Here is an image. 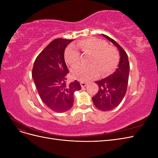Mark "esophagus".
Instances as JSON below:
<instances>
[{
	"mask_svg": "<svg viewBox=\"0 0 158 158\" xmlns=\"http://www.w3.org/2000/svg\"><path fill=\"white\" fill-rule=\"evenodd\" d=\"M80 84H81V86H82V88H84V87H85L88 85V83L87 82H81Z\"/></svg>",
	"mask_w": 158,
	"mask_h": 158,
	"instance_id": "esophagus-1",
	"label": "esophagus"
}]
</instances>
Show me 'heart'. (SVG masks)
I'll return each mask as SVG.
<instances>
[{
	"label": "heart",
	"mask_w": 158,
	"mask_h": 158,
	"mask_svg": "<svg viewBox=\"0 0 158 158\" xmlns=\"http://www.w3.org/2000/svg\"><path fill=\"white\" fill-rule=\"evenodd\" d=\"M76 47L84 52L91 54L89 65H76L71 70L73 77L80 81L96 78L99 73L102 76H107L112 73L118 63L116 49L109 47L103 40L89 38L78 42ZM64 59L69 65L73 66L79 62L80 52L75 47L70 46L65 51Z\"/></svg>",
	"instance_id": "heart-1"
}]
</instances>
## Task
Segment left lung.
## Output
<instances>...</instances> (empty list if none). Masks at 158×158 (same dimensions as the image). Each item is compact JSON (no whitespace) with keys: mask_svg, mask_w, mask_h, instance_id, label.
<instances>
[{"mask_svg":"<svg viewBox=\"0 0 158 158\" xmlns=\"http://www.w3.org/2000/svg\"><path fill=\"white\" fill-rule=\"evenodd\" d=\"M117 47L120 54L118 67L107 78L95 82L99 86L98 92L92 98L94 106L102 111H109L117 107L125 97L130 71L128 55L125 51L111 37L102 34Z\"/></svg>","mask_w":158,"mask_h":158,"instance_id":"left-lung-1","label":"left lung"}]
</instances>
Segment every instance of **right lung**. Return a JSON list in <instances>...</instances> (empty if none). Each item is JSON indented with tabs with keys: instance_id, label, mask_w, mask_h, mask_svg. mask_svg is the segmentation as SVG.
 Instances as JSON below:
<instances>
[{
	"instance_id": "obj_1",
	"label": "right lung",
	"mask_w": 158,
	"mask_h": 158,
	"mask_svg": "<svg viewBox=\"0 0 158 158\" xmlns=\"http://www.w3.org/2000/svg\"><path fill=\"white\" fill-rule=\"evenodd\" d=\"M73 40L58 38L52 41L37 56L33 66L32 77L42 102L55 112L70 109L74 92L82 88L77 80L66 83L69 71L64 53Z\"/></svg>"
}]
</instances>
